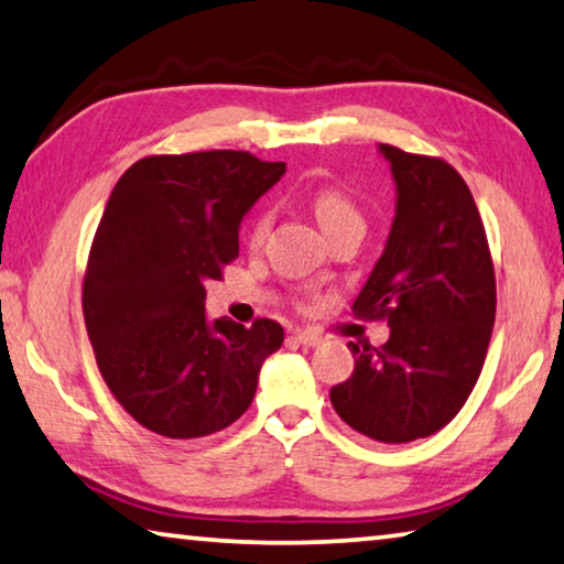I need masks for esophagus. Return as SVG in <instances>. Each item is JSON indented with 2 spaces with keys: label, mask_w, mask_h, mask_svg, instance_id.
<instances>
[{
  "label": "esophagus",
  "mask_w": 564,
  "mask_h": 564,
  "mask_svg": "<svg viewBox=\"0 0 564 564\" xmlns=\"http://www.w3.org/2000/svg\"><path fill=\"white\" fill-rule=\"evenodd\" d=\"M293 340L295 343H301V346H318V343L323 340L321 336H318V333H313V330H295L293 333Z\"/></svg>",
  "instance_id": "34e87169"
}]
</instances>
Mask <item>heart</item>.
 Instances as JSON below:
<instances>
[{"mask_svg":"<svg viewBox=\"0 0 564 564\" xmlns=\"http://www.w3.org/2000/svg\"><path fill=\"white\" fill-rule=\"evenodd\" d=\"M308 204H311L313 216H316V221L321 224L323 231H326V236L348 226H362L360 208L356 204V198H352L346 188L333 186V184L313 188L308 196ZM271 224H273V214L269 208H263V212L256 214L251 226H248V243L259 248L265 241V236H269Z\"/></svg>","mask_w":564,"mask_h":564,"instance_id":"obj_1","label":"heart"}]
</instances>
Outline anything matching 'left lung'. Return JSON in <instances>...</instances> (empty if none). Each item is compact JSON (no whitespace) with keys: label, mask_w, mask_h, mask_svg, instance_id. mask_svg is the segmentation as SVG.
<instances>
[{"label":"left lung","mask_w":564,"mask_h":564,"mask_svg":"<svg viewBox=\"0 0 564 564\" xmlns=\"http://www.w3.org/2000/svg\"><path fill=\"white\" fill-rule=\"evenodd\" d=\"M398 186L386 251L352 303V316L388 321L380 348L348 343L356 368L330 388L352 431L413 443L460 413L488 356L495 269L480 212L447 161L380 144Z\"/></svg>","instance_id":"8db88e82"}]
</instances>
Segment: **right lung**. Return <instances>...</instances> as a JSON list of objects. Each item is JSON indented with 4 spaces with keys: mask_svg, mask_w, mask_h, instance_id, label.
Returning <instances> with one entry per match:
<instances>
[{
    "mask_svg": "<svg viewBox=\"0 0 564 564\" xmlns=\"http://www.w3.org/2000/svg\"><path fill=\"white\" fill-rule=\"evenodd\" d=\"M283 174V161L214 149L144 156L113 186L82 308L104 383L147 431L191 441L251 405L283 328L271 318L208 323L204 283L224 279L243 214Z\"/></svg>",
    "mask_w": 564,
    "mask_h": 564,
    "instance_id": "add662e5",
    "label": "right lung"
}]
</instances>
